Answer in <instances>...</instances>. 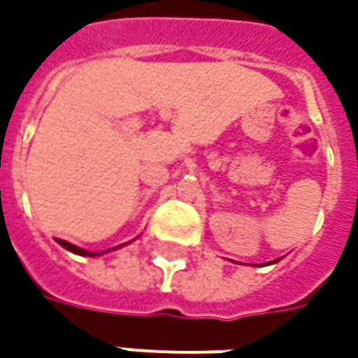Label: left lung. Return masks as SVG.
Segmentation results:
<instances>
[{
    "label": "left lung",
    "instance_id": "obj_1",
    "mask_svg": "<svg viewBox=\"0 0 358 358\" xmlns=\"http://www.w3.org/2000/svg\"><path fill=\"white\" fill-rule=\"evenodd\" d=\"M277 261H281V259H275V261H271V263H267V265H273V263H277Z\"/></svg>",
    "mask_w": 358,
    "mask_h": 358
}]
</instances>
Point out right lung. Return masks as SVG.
I'll list each match as a JSON object with an SVG mask.
<instances>
[{"label":"right lung","instance_id":"add662e5","mask_svg":"<svg viewBox=\"0 0 358 358\" xmlns=\"http://www.w3.org/2000/svg\"><path fill=\"white\" fill-rule=\"evenodd\" d=\"M57 243L62 245L63 249H67V251H71V253H76V255H81V257H97V255L107 253V251H101V253L85 251V249H81V247H77V245H71V243H67V241H63V239H57ZM119 247H121V245H119ZM119 247H115V249H119ZM109 251H111V249H109Z\"/></svg>","mask_w":358,"mask_h":358}]
</instances>
